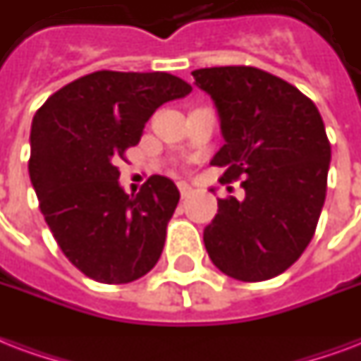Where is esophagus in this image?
I'll return each instance as SVG.
<instances>
[{"instance_id": "esophagus-1", "label": "esophagus", "mask_w": 361, "mask_h": 361, "mask_svg": "<svg viewBox=\"0 0 361 361\" xmlns=\"http://www.w3.org/2000/svg\"><path fill=\"white\" fill-rule=\"evenodd\" d=\"M178 189H180L181 199H187L191 195V187L187 185V183H178Z\"/></svg>"}]
</instances>
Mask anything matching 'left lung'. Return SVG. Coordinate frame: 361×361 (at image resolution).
I'll return each instance as SVG.
<instances>
[{
    "instance_id": "left-lung-1",
    "label": "left lung",
    "mask_w": 361,
    "mask_h": 361,
    "mask_svg": "<svg viewBox=\"0 0 361 361\" xmlns=\"http://www.w3.org/2000/svg\"><path fill=\"white\" fill-rule=\"evenodd\" d=\"M212 96L225 144L210 164L221 183L242 180L246 199L217 200L204 229L212 263L227 276L261 282L290 269L314 236L326 200L331 145L314 102L252 66L192 71Z\"/></svg>"
}]
</instances>
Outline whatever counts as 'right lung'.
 <instances>
[{
	"instance_id": "obj_1",
	"label": "right lung",
	"mask_w": 361,
	"mask_h": 361,
	"mask_svg": "<svg viewBox=\"0 0 361 361\" xmlns=\"http://www.w3.org/2000/svg\"><path fill=\"white\" fill-rule=\"evenodd\" d=\"M191 90L164 71L102 70L68 82L37 109L30 180L54 240L85 276L128 284L157 265L180 191L151 176L130 197L115 162L137 145L157 107Z\"/></svg>"
}]
</instances>
